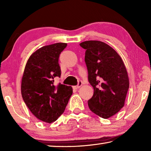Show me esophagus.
Instances as JSON below:
<instances>
[{
  "instance_id": "34e87169",
  "label": "esophagus",
  "mask_w": 151,
  "mask_h": 151,
  "mask_svg": "<svg viewBox=\"0 0 151 151\" xmlns=\"http://www.w3.org/2000/svg\"><path fill=\"white\" fill-rule=\"evenodd\" d=\"M82 85H83L82 82L81 81H79L78 83V85L77 86H73V88L74 89H78V88H79L81 87V86H82Z\"/></svg>"
}]
</instances>
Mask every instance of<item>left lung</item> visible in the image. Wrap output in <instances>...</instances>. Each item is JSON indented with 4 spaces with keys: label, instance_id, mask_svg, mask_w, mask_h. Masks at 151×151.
Returning a JSON list of instances; mask_svg holds the SVG:
<instances>
[{
    "label": "left lung",
    "instance_id": "8db88e82",
    "mask_svg": "<svg viewBox=\"0 0 151 151\" xmlns=\"http://www.w3.org/2000/svg\"><path fill=\"white\" fill-rule=\"evenodd\" d=\"M80 46L86 49L88 81L94 89L88 107L96 115L109 119L124 105L129 88L126 67L120 55L106 43L87 40Z\"/></svg>",
    "mask_w": 151,
    "mask_h": 151
}]
</instances>
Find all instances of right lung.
I'll return each instance as SVG.
<instances>
[{
    "label": "right lung",
    "instance_id": "add662e5",
    "mask_svg": "<svg viewBox=\"0 0 151 151\" xmlns=\"http://www.w3.org/2000/svg\"><path fill=\"white\" fill-rule=\"evenodd\" d=\"M66 46L58 42L36 50L28 59L22 77L25 104L34 116L47 123L56 121L63 113L73 94L70 86L54 85L55 77L61 75L58 58Z\"/></svg>",
    "mask_w": 151,
    "mask_h": 151
}]
</instances>
